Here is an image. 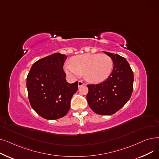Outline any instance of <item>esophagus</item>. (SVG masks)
I'll return each mask as SVG.
<instances>
[{
  "label": "esophagus",
  "instance_id": "34e87169",
  "mask_svg": "<svg viewBox=\"0 0 159 159\" xmlns=\"http://www.w3.org/2000/svg\"><path fill=\"white\" fill-rule=\"evenodd\" d=\"M83 85H84V83L82 81H81V80H79L78 81V86L79 87H80V86H83Z\"/></svg>",
  "mask_w": 159,
  "mask_h": 159
}]
</instances>
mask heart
<instances>
[{
  "instance_id": "heart-1",
  "label": "heart",
  "mask_w": 159,
  "mask_h": 159,
  "mask_svg": "<svg viewBox=\"0 0 159 159\" xmlns=\"http://www.w3.org/2000/svg\"><path fill=\"white\" fill-rule=\"evenodd\" d=\"M71 63L64 64L65 72L70 77L84 75L86 80L92 83L101 82L111 74L113 62L107 55L86 53L73 57Z\"/></svg>"
}]
</instances>
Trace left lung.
I'll return each instance as SVG.
<instances>
[{"label": "left lung", "instance_id": "1", "mask_svg": "<svg viewBox=\"0 0 159 159\" xmlns=\"http://www.w3.org/2000/svg\"><path fill=\"white\" fill-rule=\"evenodd\" d=\"M113 62V69L108 78L97 84H88V103L95 113H115L129 101L133 88V73L126 58L104 52Z\"/></svg>", "mask_w": 159, "mask_h": 159}]
</instances>
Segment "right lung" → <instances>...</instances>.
I'll use <instances>...</instances> for the list:
<instances>
[{
    "mask_svg": "<svg viewBox=\"0 0 159 159\" xmlns=\"http://www.w3.org/2000/svg\"><path fill=\"white\" fill-rule=\"evenodd\" d=\"M67 56L55 53L37 61L26 79L28 98L37 114L48 120L63 117L70 108L71 99L78 89V82L69 84L63 70Z\"/></svg>",
    "mask_w": 159,
    "mask_h": 159,
    "instance_id": "right-lung-1",
    "label": "right lung"
}]
</instances>
